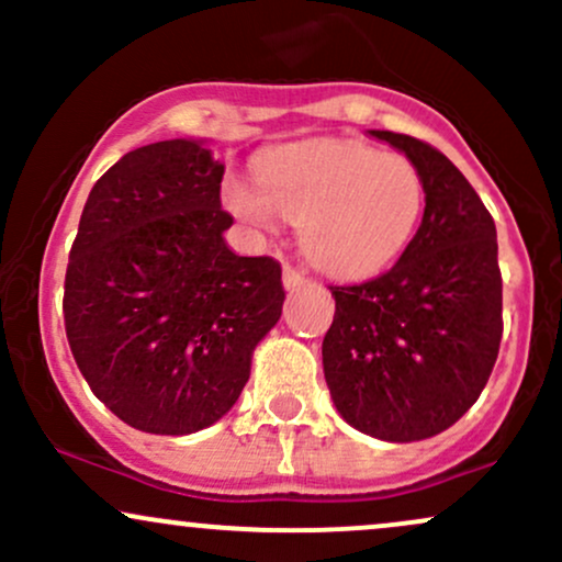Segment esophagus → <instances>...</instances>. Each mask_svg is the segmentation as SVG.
<instances>
[{
    "mask_svg": "<svg viewBox=\"0 0 562 562\" xmlns=\"http://www.w3.org/2000/svg\"><path fill=\"white\" fill-rule=\"evenodd\" d=\"M282 285H285L288 293H295V290L306 288L308 285V277L299 272L295 267H285V272H282Z\"/></svg>",
    "mask_w": 562,
    "mask_h": 562,
    "instance_id": "esophagus-1",
    "label": "esophagus"
}]
</instances>
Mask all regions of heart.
Returning <instances> with one entry per match:
<instances>
[{"label": "heart", "mask_w": 562, "mask_h": 562, "mask_svg": "<svg viewBox=\"0 0 562 562\" xmlns=\"http://www.w3.org/2000/svg\"><path fill=\"white\" fill-rule=\"evenodd\" d=\"M256 182H229V211L256 229L280 214L301 224L303 254L344 280L378 274L415 235L425 205L423 173L409 158L351 139H308L269 150Z\"/></svg>", "instance_id": "obj_1"}]
</instances>
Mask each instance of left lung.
<instances>
[{
  "mask_svg": "<svg viewBox=\"0 0 562 562\" xmlns=\"http://www.w3.org/2000/svg\"><path fill=\"white\" fill-rule=\"evenodd\" d=\"M370 134L420 169L425 214L389 272L330 285L322 367L348 425L409 443L460 420L492 375L502 340L496 227L443 153L406 134Z\"/></svg>",
  "mask_w": 562,
  "mask_h": 562,
  "instance_id": "obj_1",
  "label": "left lung"
}]
</instances>
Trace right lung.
Here are the masks:
<instances>
[{
  "label": "right lung",
  "mask_w": 562,
  "mask_h": 562,
  "mask_svg": "<svg viewBox=\"0 0 562 562\" xmlns=\"http://www.w3.org/2000/svg\"><path fill=\"white\" fill-rule=\"evenodd\" d=\"M224 166L198 139L126 153L97 179L68 256L63 317L89 389L158 436L209 428L282 314V269L224 243Z\"/></svg>",
  "instance_id": "obj_1"
}]
</instances>
